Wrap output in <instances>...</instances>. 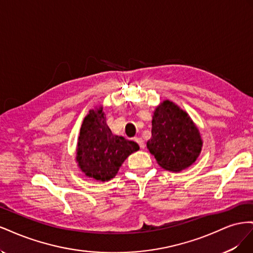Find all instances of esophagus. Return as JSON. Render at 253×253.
<instances>
[{
  "instance_id": "esophagus-1",
  "label": "esophagus",
  "mask_w": 253,
  "mask_h": 253,
  "mask_svg": "<svg viewBox=\"0 0 253 253\" xmlns=\"http://www.w3.org/2000/svg\"><path fill=\"white\" fill-rule=\"evenodd\" d=\"M134 140L139 144V147H140V149H144V142H143V140H142V138H140V137H135L134 138Z\"/></svg>"
}]
</instances>
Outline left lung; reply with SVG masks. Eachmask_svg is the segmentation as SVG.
<instances>
[{
    "mask_svg": "<svg viewBox=\"0 0 253 253\" xmlns=\"http://www.w3.org/2000/svg\"><path fill=\"white\" fill-rule=\"evenodd\" d=\"M202 138L188 114L166 100L154 112L147 147L158 165L172 172L187 169L198 157Z\"/></svg>",
    "mask_w": 253,
    "mask_h": 253,
    "instance_id": "8db88e82",
    "label": "left lung"
}]
</instances>
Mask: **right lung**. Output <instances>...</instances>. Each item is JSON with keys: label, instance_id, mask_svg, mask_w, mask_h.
<instances>
[{"label": "right lung", "instance_id": "add662e5", "mask_svg": "<svg viewBox=\"0 0 253 253\" xmlns=\"http://www.w3.org/2000/svg\"><path fill=\"white\" fill-rule=\"evenodd\" d=\"M139 145L122 136L113 135L102 109L91 110L84 118L77 147V162L82 172L97 180H110L120 166Z\"/></svg>", "mask_w": 253, "mask_h": 253}]
</instances>
